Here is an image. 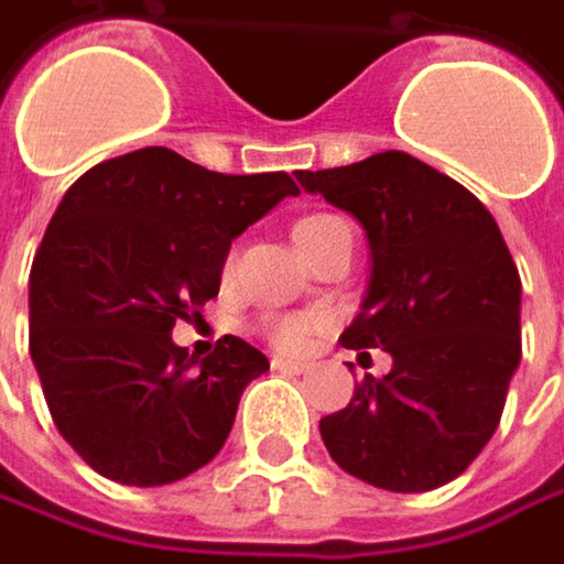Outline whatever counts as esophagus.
Returning <instances> with one entry per match:
<instances>
[{
    "instance_id": "esophagus-1",
    "label": "esophagus",
    "mask_w": 564,
    "mask_h": 564,
    "mask_svg": "<svg viewBox=\"0 0 564 564\" xmlns=\"http://www.w3.org/2000/svg\"><path fill=\"white\" fill-rule=\"evenodd\" d=\"M271 366H274L278 372H286V376H306L308 372L306 362H293V359H283V356H274Z\"/></svg>"
}]
</instances>
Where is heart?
Wrapping results in <instances>:
<instances>
[{
    "instance_id": "heart-1",
    "label": "heart",
    "mask_w": 564,
    "mask_h": 564,
    "mask_svg": "<svg viewBox=\"0 0 564 564\" xmlns=\"http://www.w3.org/2000/svg\"><path fill=\"white\" fill-rule=\"evenodd\" d=\"M337 224H344L340 217H334V214H308L303 220H296V227H293V239H296V246L308 252L322 236L334 230ZM230 264H234V258L227 261V271H230ZM325 322L322 318H303V315H290V318H274V322H268L264 325V334L271 337V344L283 350V354H303L308 344H312V334L322 328Z\"/></svg>"
}]
</instances>
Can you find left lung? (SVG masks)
<instances>
[{
    "label": "left lung",
    "instance_id": "8db88e82",
    "mask_svg": "<svg viewBox=\"0 0 564 564\" xmlns=\"http://www.w3.org/2000/svg\"><path fill=\"white\" fill-rule=\"evenodd\" d=\"M296 180L369 242V286L340 344L391 356L388 376H366L318 423L325 448L369 486L438 489L492 438L521 362V278L502 230L474 192L404 151Z\"/></svg>",
    "mask_w": 564,
    "mask_h": 564
}]
</instances>
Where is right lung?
I'll return each instance as SVG.
<instances>
[{
  "label": "right lung",
  "mask_w": 564,
  "mask_h": 564,
  "mask_svg": "<svg viewBox=\"0 0 564 564\" xmlns=\"http://www.w3.org/2000/svg\"><path fill=\"white\" fill-rule=\"evenodd\" d=\"M286 173L227 176L170 148L90 166L40 242L31 359L62 438L100 477L166 486L224 448L268 356L227 334L202 362L173 325L220 290L224 261L283 198Z\"/></svg>",
  "instance_id": "right-lung-1"
}]
</instances>
